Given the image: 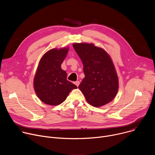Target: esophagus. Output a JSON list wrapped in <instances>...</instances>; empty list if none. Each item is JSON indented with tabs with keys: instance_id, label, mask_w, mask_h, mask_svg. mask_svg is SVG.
Here are the masks:
<instances>
[{
	"instance_id": "obj_1",
	"label": "esophagus",
	"mask_w": 155,
	"mask_h": 155,
	"mask_svg": "<svg viewBox=\"0 0 155 155\" xmlns=\"http://www.w3.org/2000/svg\"><path fill=\"white\" fill-rule=\"evenodd\" d=\"M74 84L77 86H78V85L80 84V81H75L74 82Z\"/></svg>"
}]
</instances>
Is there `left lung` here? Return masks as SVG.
I'll return each mask as SVG.
<instances>
[{
  "mask_svg": "<svg viewBox=\"0 0 155 155\" xmlns=\"http://www.w3.org/2000/svg\"><path fill=\"white\" fill-rule=\"evenodd\" d=\"M73 47L83 64L85 76L78 87L87 102L96 107L111 102L118 90V78L110 56L93 43H75Z\"/></svg>",
  "mask_w": 155,
  "mask_h": 155,
  "instance_id": "obj_1",
  "label": "left lung"
}]
</instances>
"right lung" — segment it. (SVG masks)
Instances as JSON below:
<instances>
[{"label": "right lung", "instance_id": "add662e5", "mask_svg": "<svg viewBox=\"0 0 155 155\" xmlns=\"http://www.w3.org/2000/svg\"><path fill=\"white\" fill-rule=\"evenodd\" d=\"M69 48H54L41 58L34 80V87L38 97L45 104L58 105L63 102L77 86L67 80V73L61 64Z\"/></svg>", "mask_w": 155, "mask_h": 155}]
</instances>
